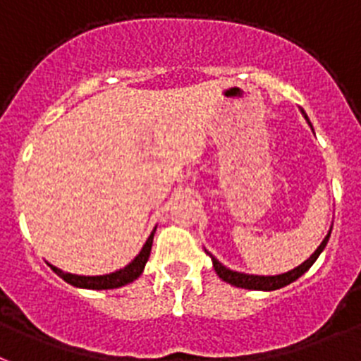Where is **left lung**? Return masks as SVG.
Segmentation results:
<instances>
[{"label": "left lung", "instance_id": "obj_1", "mask_svg": "<svg viewBox=\"0 0 361 361\" xmlns=\"http://www.w3.org/2000/svg\"><path fill=\"white\" fill-rule=\"evenodd\" d=\"M301 114L305 115L307 123L310 124V121H308V115L305 114V110H301ZM310 128H312V124H310ZM329 238H330V231H329V235L325 237V240L319 244V247H317V250L312 253L310 259L305 260V262H302L301 266H298V268H293L292 271H286V274H281V275H268V277H264V275L240 274V271H233V269L222 266L216 259H214L213 255H211V260H213V268H214V271L218 274V277L222 279V281H226V283L233 284V286H238V288L264 290V292H271V290L283 288V286H286V284L293 283V281H298V279L301 277L305 271H308V269H310V266L316 262L317 257L321 255V251L325 250Z\"/></svg>", "mask_w": 361, "mask_h": 361}]
</instances>
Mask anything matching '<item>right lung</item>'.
<instances>
[{
    "label": "right lung",
    "instance_id": "right-lung-1",
    "mask_svg": "<svg viewBox=\"0 0 361 361\" xmlns=\"http://www.w3.org/2000/svg\"><path fill=\"white\" fill-rule=\"evenodd\" d=\"M156 231V229H154ZM154 231L152 235L148 237V240L145 242L143 250L139 251V255L135 257L128 266H124L119 271H114V274L108 275H97V277H86V275H73L66 274L62 269L54 268L51 266L54 274L62 277L66 283L77 286V288H87V290H111V288H119V286H124V284L132 283L139 275L143 274L145 264H147L148 257H150V250H152V240H154Z\"/></svg>",
    "mask_w": 361,
    "mask_h": 361
}]
</instances>
